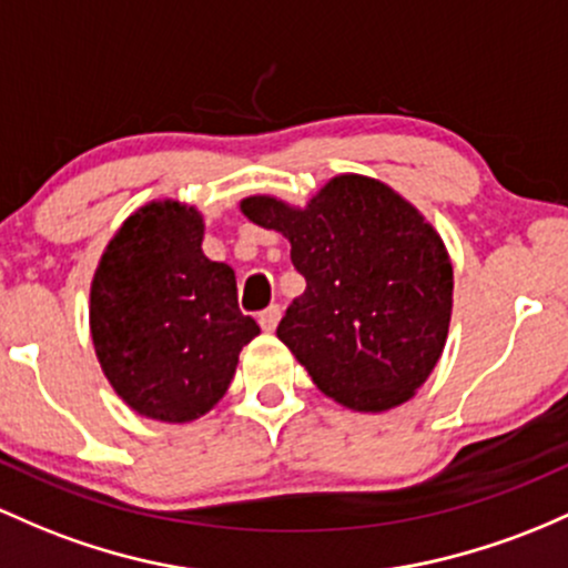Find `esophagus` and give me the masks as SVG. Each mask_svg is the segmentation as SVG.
Segmentation results:
<instances>
[{"instance_id": "obj_1", "label": "esophagus", "mask_w": 568, "mask_h": 568, "mask_svg": "<svg viewBox=\"0 0 568 568\" xmlns=\"http://www.w3.org/2000/svg\"><path fill=\"white\" fill-rule=\"evenodd\" d=\"M280 315H283V310H280L277 304H272V307H266L264 313L258 315L261 328H264V332H274V328H277V323H280Z\"/></svg>"}]
</instances>
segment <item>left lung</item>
Instances as JSON below:
<instances>
[{
  "instance_id": "1",
  "label": "left lung",
  "mask_w": 568,
  "mask_h": 568,
  "mask_svg": "<svg viewBox=\"0 0 568 568\" xmlns=\"http://www.w3.org/2000/svg\"><path fill=\"white\" fill-rule=\"evenodd\" d=\"M240 210L291 242L307 280L277 336L317 388L355 413L409 402L442 358L453 315L450 253L420 210L355 172L304 207L255 193Z\"/></svg>"
}]
</instances>
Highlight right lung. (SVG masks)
<instances>
[{
    "label": "right lung",
    "mask_w": 568,
    "mask_h": 568,
    "mask_svg": "<svg viewBox=\"0 0 568 568\" xmlns=\"http://www.w3.org/2000/svg\"><path fill=\"white\" fill-rule=\"evenodd\" d=\"M204 217L153 199L121 223L91 280L89 326L99 366L136 415L191 423L232 385L261 334L236 304L234 270L202 251Z\"/></svg>",
    "instance_id": "1"
}]
</instances>
